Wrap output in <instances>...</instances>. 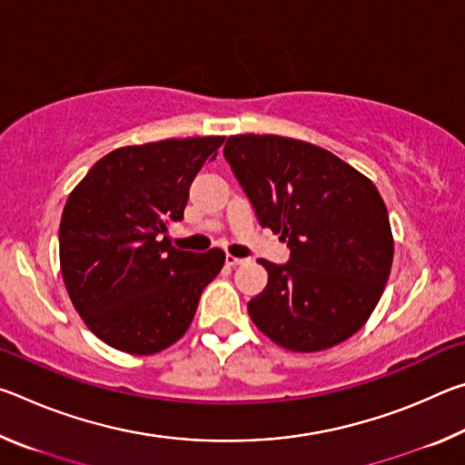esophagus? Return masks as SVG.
Wrapping results in <instances>:
<instances>
[{
    "label": "esophagus",
    "instance_id": "esophagus-1",
    "mask_svg": "<svg viewBox=\"0 0 465 465\" xmlns=\"http://www.w3.org/2000/svg\"><path fill=\"white\" fill-rule=\"evenodd\" d=\"M242 262H243V258L232 256V254L225 256V264H227V266H238V264H242Z\"/></svg>",
    "mask_w": 465,
    "mask_h": 465
}]
</instances>
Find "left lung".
I'll return each mask as SVG.
<instances>
[{
	"mask_svg": "<svg viewBox=\"0 0 465 465\" xmlns=\"http://www.w3.org/2000/svg\"><path fill=\"white\" fill-rule=\"evenodd\" d=\"M223 155L258 223L281 233L291 258L269 271L248 313L295 352L324 351L365 324L393 258L388 209L371 180L341 157L279 135H233Z\"/></svg>",
	"mask_w": 465,
	"mask_h": 465,
	"instance_id": "1",
	"label": "left lung"
}]
</instances>
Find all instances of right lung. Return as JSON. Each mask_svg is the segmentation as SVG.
<instances>
[{
  "mask_svg": "<svg viewBox=\"0 0 465 465\" xmlns=\"http://www.w3.org/2000/svg\"><path fill=\"white\" fill-rule=\"evenodd\" d=\"M223 137L119 147L69 194L59 225L61 274L94 334L131 355H153L183 336L223 250L170 246L168 223L184 217L191 184Z\"/></svg>",
  "mask_w": 465,
  "mask_h": 465,
  "instance_id": "1",
  "label": "right lung"
}]
</instances>
